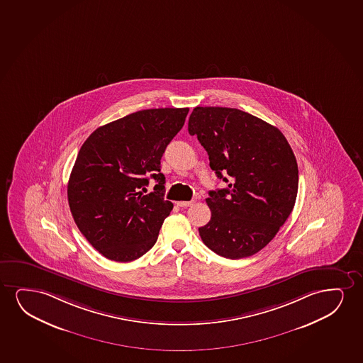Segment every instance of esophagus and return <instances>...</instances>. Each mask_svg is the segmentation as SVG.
Masks as SVG:
<instances>
[{
	"label": "esophagus",
	"mask_w": 363,
	"mask_h": 363,
	"mask_svg": "<svg viewBox=\"0 0 363 363\" xmlns=\"http://www.w3.org/2000/svg\"><path fill=\"white\" fill-rule=\"evenodd\" d=\"M194 203V201H189V202H184V201H182V202H177V206L181 208H187L191 207Z\"/></svg>",
	"instance_id": "34e87169"
}]
</instances>
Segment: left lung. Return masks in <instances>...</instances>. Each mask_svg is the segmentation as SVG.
Wrapping results in <instances>:
<instances>
[{"instance_id": "8db88e82", "label": "left lung", "mask_w": 363, "mask_h": 363, "mask_svg": "<svg viewBox=\"0 0 363 363\" xmlns=\"http://www.w3.org/2000/svg\"><path fill=\"white\" fill-rule=\"evenodd\" d=\"M189 132L197 135L209 166L228 187L211 191L212 217L201 226L203 242L226 259L249 257L264 249L292 213L298 165L278 128L252 114L226 107H196Z\"/></svg>"}]
</instances>
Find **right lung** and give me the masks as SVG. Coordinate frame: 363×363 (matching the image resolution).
Here are the masks:
<instances>
[{"mask_svg": "<svg viewBox=\"0 0 363 363\" xmlns=\"http://www.w3.org/2000/svg\"><path fill=\"white\" fill-rule=\"evenodd\" d=\"M189 108L144 109L97 128L81 146L67 184L71 214L104 257L129 262L155 245L174 204L164 199L161 157ZM150 175L158 182L144 195Z\"/></svg>", "mask_w": 363, "mask_h": 363, "instance_id": "1", "label": "right lung"}]
</instances>
